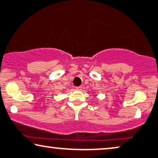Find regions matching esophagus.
Returning <instances> with one entry per match:
<instances>
[{"mask_svg": "<svg viewBox=\"0 0 158 158\" xmlns=\"http://www.w3.org/2000/svg\"><path fill=\"white\" fill-rule=\"evenodd\" d=\"M75 89H76V90H77V91H81L82 89V86H76V87H75Z\"/></svg>", "mask_w": 158, "mask_h": 158, "instance_id": "esophagus-1", "label": "esophagus"}]
</instances>
